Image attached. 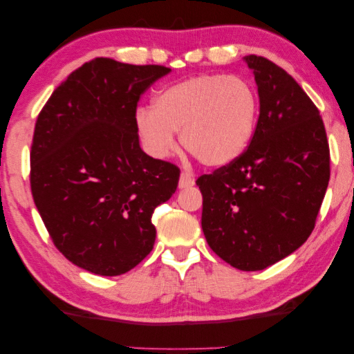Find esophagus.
I'll use <instances>...</instances> for the list:
<instances>
[{
  "label": "esophagus",
  "mask_w": 354,
  "mask_h": 354,
  "mask_svg": "<svg viewBox=\"0 0 354 354\" xmlns=\"http://www.w3.org/2000/svg\"><path fill=\"white\" fill-rule=\"evenodd\" d=\"M194 177L188 172H182L180 178H178V188H189L194 185Z\"/></svg>",
  "instance_id": "esophagus-1"
}]
</instances>
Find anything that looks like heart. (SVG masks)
Instances as JSON below:
<instances>
[{"instance_id":"1","label":"heart","mask_w":354,"mask_h":354,"mask_svg":"<svg viewBox=\"0 0 354 354\" xmlns=\"http://www.w3.org/2000/svg\"><path fill=\"white\" fill-rule=\"evenodd\" d=\"M259 97L245 80L198 75L161 91L153 109L138 108L135 120L149 152L165 158L177 147L174 133L202 165L223 167L239 160L254 136Z\"/></svg>"}]
</instances>
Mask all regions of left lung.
Returning <instances> with one entry per match:
<instances>
[{
  "mask_svg": "<svg viewBox=\"0 0 354 354\" xmlns=\"http://www.w3.org/2000/svg\"><path fill=\"white\" fill-rule=\"evenodd\" d=\"M260 114L239 160L201 176L208 246L241 271L279 262L309 239L329 182V146L320 111L283 68L245 56Z\"/></svg>",
  "mask_w": 354,
  "mask_h": 354,
  "instance_id": "1",
  "label": "left lung"
}]
</instances>
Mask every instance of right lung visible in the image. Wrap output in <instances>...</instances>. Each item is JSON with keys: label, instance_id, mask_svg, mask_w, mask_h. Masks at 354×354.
<instances>
[{"label": "right lung", "instance_id": "add662e5", "mask_svg": "<svg viewBox=\"0 0 354 354\" xmlns=\"http://www.w3.org/2000/svg\"><path fill=\"white\" fill-rule=\"evenodd\" d=\"M171 68L95 57L68 75L40 111L31 191L55 246L80 268L119 276L155 243L153 210L176 193L180 169L142 152L139 97Z\"/></svg>", "mask_w": 354, "mask_h": 354}]
</instances>
